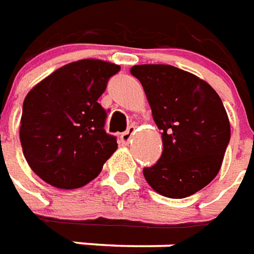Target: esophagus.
I'll list each match as a JSON object with an SVG mask.
<instances>
[{"mask_svg":"<svg viewBox=\"0 0 254 254\" xmlns=\"http://www.w3.org/2000/svg\"><path fill=\"white\" fill-rule=\"evenodd\" d=\"M134 130H136V127H134V125H130L125 132L121 133V141L124 144H127V143L132 140V136L134 134Z\"/></svg>","mask_w":254,"mask_h":254,"instance_id":"1","label":"esophagus"}]
</instances>
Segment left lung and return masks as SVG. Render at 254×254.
Listing matches in <instances>:
<instances>
[{
	"instance_id": "8db88e82",
	"label": "left lung",
	"mask_w": 254,
	"mask_h": 254,
	"mask_svg": "<svg viewBox=\"0 0 254 254\" xmlns=\"http://www.w3.org/2000/svg\"><path fill=\"white\" fill-rule=\"evenodd\" d=\"M150 103L162 134V155L143 169L158 194L186 198L219 173L231 137V127L220 96L191 72L169 64H139L130 68Z\"/></svg>"
}]
</instances>
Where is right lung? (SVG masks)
<instances>
[{"instance_id": "1", "label": "right lung", "mask_w": 254, "mask_h": 254, "mask_svg": "<svg viewBox=\"0 0 254 254\" xmlns=\"http://www.w3.org/2000/svg\"><path fill=\"white\" fill-rule=\"evenodd\" d=\"M121 67L99 59L63 65L42 79L23 102L20 143L37 176L53 187L79 189L102 172L117 150L104 130L107 113L99 97Z\"/></svg>"}]
</instances>
